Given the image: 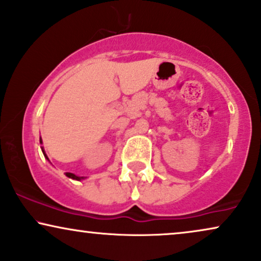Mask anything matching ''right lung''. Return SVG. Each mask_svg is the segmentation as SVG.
I'll return each mask as SVG.
<instances>
[{"label": "right lung", "mask_w": 261, "mask_h": 261, "mask_svg": "<svg viewBox=\"0 0 261 261\" xmlns=\"http://www.w3.org/2000/svg\"><path fill=\"white\" fill-rule=\"evenodd\" d=\"M41 143H42V140H41ZM42 151H43V154H44V156L47 158V160H49L48 156L44 153V150H43V147H42ZM66 176H67L68 178H72V179H75V180H82V179H84V178H85V177H78V176H75L74 173H71V172H66Z\"/></svg>", "instance_id": "obj_1"}]
</instances>
